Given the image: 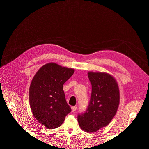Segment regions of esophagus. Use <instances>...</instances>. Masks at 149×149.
Instances as JSON below:
<instances>
[{
  "label": "esophagus",
  "mask_w": 149,
  "mask_h": 149,
  "mask_svg": "<svg viewBox=\"0 0 149 149\" xmlns=\"http://www.w3.org/2000/svg\"><path fill=\"white\" fill-rule=\"evenodd\" d=\"M76 109H77V107H76V106H72L71 107V111L73 112H74L76 111Z\"/></svg>",
  "instance_id": "34e87169"
}]
</instances>
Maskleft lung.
Masks as SVG:
<instances>
[{"mask_svg":"<svg viewBox=\"0 0 149 149\" xmlns=\"http://www.w3.org/2000/svg\"><path fill=\"white\" fill-rule=\"evenodd\" d=\"M88 78L92 85L91 96L88 109L79 114L80 128L87 132H94L109 124L118 111L120 91L117 81L105 72L89 71Z\"/></svg>","mask_w":149,"mask_h":149,"instance_id":"left-lung-1","label":"left lung"}]
</instances>
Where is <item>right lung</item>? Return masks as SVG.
<instances>
[{
	"label": "right lung",
	"mask_w": 149,
	"mask_h": 149,
	"mask_svg": "<svg viewBox=\"0 0 149 149\" xmlns=\"http://www.w3.org/2000/svg\"><path fill=\"white\" fill-rule=\"evenodd\" d=\"M74 69L48 63L33 76L29 88V102L33 116L49 129L57 128L71 111L63 91L64 83L73 74Z\"/></svg>",
	"instance_id": "add662e5"
}]
</instances>
